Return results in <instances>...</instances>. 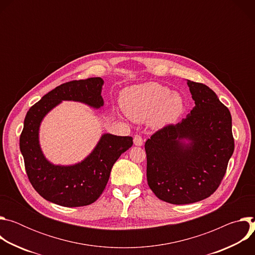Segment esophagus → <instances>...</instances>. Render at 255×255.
<instances>
[{
	"instance_id": "1",
	"label": "esophagus",
	"mask_w": 255,
	"mask_h": 255,
	"mask_svg": "<svg viewBox=\"0 0 255 255\" xmlns=\"http://www.w3.org/2000/svg\"><path fill=\"white\" fill-rule=\"evenodd\" d=\"M133 141H134V144L136 145V146H141V145L143 144V138L140 134H136L133 138Z\"/></svg>"
}]
</instances>
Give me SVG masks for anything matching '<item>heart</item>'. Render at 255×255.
I'll return each mask as SVG.
<instances>
[{"label":"heart","mask_w":255,"mask_h":255,"mask_svg":"<svg viewBox=\"0 0 255 255\" xmlns=\"http://www.w3.org/2000/svg\"><path fill=\"white\" fill-rule=\"evenodd\" d=\"M125 113L136 122L162 127L174 123L184 111V101L177 93L157 83H147L128 89L124 93Z\"/></svg>","instance_id":"b5f03b06"}]
</instances>
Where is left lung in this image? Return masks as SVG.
Returning <instances> with one entry per match:
<instances>
[{"label": "left lung", "mask_w": 255, "mask_h": 255, "mask_svg": "<svg viewBox=\"0 0 255 255\" xmlns=\"http://www.w3.org/2000/svg\"><path fill=\"white\" fill-rule=\"evenodd\" d=\"M188 86L196 104L188 117L162 127L145 142L148 186L158 199L174 205L214 194L234 151L228 108L206 85L188 81Z\"/></svg>", "instance_id": "obj_1"}]
</instances>
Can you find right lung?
<instances>
[{
  "instance_id": "add662e5",
  "label": "right lung",
  "mask_w": 255,
  "mask_h": 255,
  "mask_svg": "<svg viewBox=\"0 0 255 255\" xmlns=\"http://www.w3.org/2000/svg\"><path fill=\"white\" fill-rule=\"evenodd\" d=\"M103 84L101 78L64 83L43 96L26 114L20 135L26 173L35 191L49 202L63 207H82L96 202L106 188L114 163L133 145L130 136L104 134L94 151L71 166L53 165L42 154L38 130L43 117L63 100L102 107Z\"/></svg>"
}]
</instances>
